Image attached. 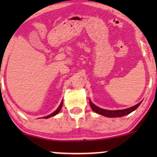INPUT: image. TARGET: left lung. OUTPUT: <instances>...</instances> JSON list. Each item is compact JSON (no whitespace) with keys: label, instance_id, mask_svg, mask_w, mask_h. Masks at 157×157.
I'll use <instances>...</instances> for the list:
<instances>
[{"label":"left lung","instance_id":"8db88e82","mask_svg":"<svg viewBox=\"0 0 157 157\" xmlns=\"http://www.w3.org/2000/svg\"><path fill=\"white\" fill-rule=\"evenodd\" d=\"M142 101L139 102L138 104L135 105L133 107L129 108V109H126L123 110H116V111H110V110H105V109H102L100 108L97 107L95 105L91 102V100H89V103L90 106H91V109L93 110L94 112H96L99 114L103 115L105 117H121L125 116V115L129 114V113L134 111V110H136L137 108L140 106V104H141Z\"/></svg>","mask_w":157,"mask_h":157}]
</instances>
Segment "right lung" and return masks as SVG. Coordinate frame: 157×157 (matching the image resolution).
<instances>
[{"label":"right lung","mask_w":157,"mask_h":157,"mask_svg":"<svg viewBox=\"0 0 157 157\" xmlns=\"http://www.w3.org/2000/svg\"><path fill=\"white\" fill-rule=\"evenodd\" d=\"M62 105H63V101L61 102V103H60V105H59V107L57 108V110H56L55 111H54L53 113H51V114H49V115H48V116H46V117H44V118H46V119H47V118H49V117H53V116H55L56 114H57V113H58L59 112H60V109H61V108H62Z\"/></svg>","instance_id":"obj_1"}]
</instances>
